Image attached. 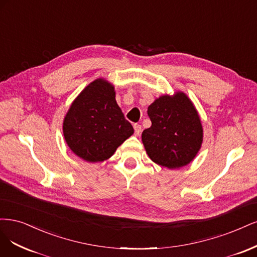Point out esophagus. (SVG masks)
I'll return each mask as SVG.
<instances>
[{"mask_svg": "<svg viewBox=\"0 0 257 257\" xmlns=\"http://www.w3.org/2000/svg\"><path fill=\"white\" fill-rule=\"evenodd\" d=\"M134 128H135L136 136H139L141 134V131H142V127H141V125H139V123H135Z\"/></svg>", "mask_w": 257, "mask_h": 257, "instance_id": "1", "label": "esophagus"}]
</instances>
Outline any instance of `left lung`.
Returning <instances> with one entry per match:
<instances>
[{
  "label": "left lung",
  "instance_id": "left-lung-1",
  "mask_svg": "<svg viewBox=\"0 0 257 257\" xmlns=\"http://www.w3.org/2000/svg\"><path fill=\"white\" fill-rule=\"evenodd\" d=\"M152 126L143 131L148 157L160 167L180 169L200 152L203 126L193 102L184 92L162 95L148 106Z\"/></svg>",
  "mask_w": 257,
  "mask_h": 257
}]
</instances>
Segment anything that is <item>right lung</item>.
I'll list each match as a JSON object with an SVG mask.
<instances>
[{"label":"right lung","instance_id":"right-lung-1","mask_svg":"<svg viewBox=\"0 0 257 257\" xmlns=\"http://www.w3.org/2000/svg\"><path fill=\"white\" fill-rule=\"evenodd\" d=\"M115 99V88L96 79L72 101L63 121V134L71 152L87 162H102L134 135Z\"/></svg>","mask_w":257,"mask_h":257}]
</instances>
